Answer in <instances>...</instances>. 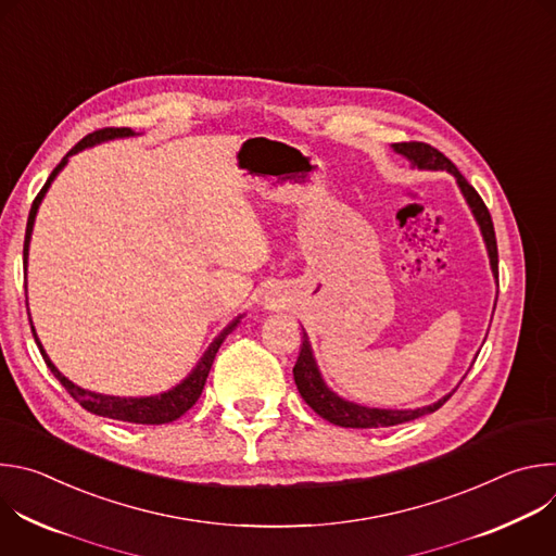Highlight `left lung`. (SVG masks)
I'll use <instances>...</instances> for the list:
<instances>
[{"mask_svg":"<svg viewBox=\"0 0 556 556\" xmlns=\"http://www.w3.org/2000/svg\"><path fill=\"white\" fill-rule=\"evenodd\" d=\"M391 147H393L395 153H401V155L407 157V161H412V165L418 167V169H433V172L440 169V172H448V174L455 176L457 187H459L462 195L466 198V204L470 206L475 219H478V224H480L482 237L486 242V251H489V257H491V268H493V275L497 279L500 260H497L495 228H493L491 213H489L484 200L480 198V193L466 182V178L457 172V167L435 147H431L427 142H393ZM292 374H294V382H296L301 399L321 418H326L328 422H332L337 427H345V429H378V427L403 425V422H409V420H416L420 416L438 412L453 395V391H451L438 403H433L429 407H422V409H376V407H363V405L343 401L341 395H337L324 382L321 371H319V367H316V361L312 356V348H309V341H307L305 332H303L299 358L292 367Z\"/></svg>","mask_w":556,"mask_h":556,"instance_id":"left-lung-1","label":"left lung"}]
</instances>
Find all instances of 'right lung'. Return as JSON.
I'll return each mask as SVG.
<instances>
[{"label":"right lung","mask_w":556,"mask_h":556,"mask_svg":"<svg viewBox=\"0 0 556 556\" xmlns=\"http://www.w3.org/2000/svg\"><path fill=\"white\" fill-rule=\"evenodd\" d=\"M127 136H134V131L129 127H105V129H99L94 134H88L81 142H76L65 155L63 161L54 167V172L50 174V178L46 180V185L41 187V191L37 193L33 206H30V215H28V224H26V240H24V264H28V247H30V235H33V226H35V217H37V208L48 191V187L52 185V180L56 178V174L65 167L67 157L72 153H78L86 147H92L97 142H103V140H112V138H127ZM28 305V303H26ZM242 316H237V319L224 328L219 332V337H215V341L208 345V350L204 352V356L200 358V363L195 365V369L180 382L176 384L174 389L165 391V393H157V395H144V399H121V395H105V393H94V391H88L84 387L74 384L72 380H67L56 367L54 363L48 358L43 345L39 343L37 339V332L33 328V321H30V328H33V337L37 341V348L46 361V365L50 367V371L54 374V378L65 387V391L72 395V399L81 405L84 409H88L90 414H97V416H103V418H112V420H123V422H134V425H167V422H174L178 420L180 416H185L200 399V393L204 389V382H206V376L211 371V365L215 361V354L219 350V345L224 343V339L235 330V326L240 324Z\"/></svg>","instance_id":"1"}]
</instances>
